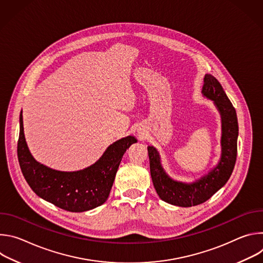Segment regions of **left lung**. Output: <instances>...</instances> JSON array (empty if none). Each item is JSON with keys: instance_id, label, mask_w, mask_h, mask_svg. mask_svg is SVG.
<instances>
[{"instance_id": "left-lung-1", "label": "left lung", "mask_w": 263, "mask_h": 263, "mask_svg": "<svg viewBox=\"0 0 263 263\" xmlns=\"http://www.w3.org/2000/svg\"><path fill=\"white\" fill-rule=\"evenodd\" d=\"M202 93L214 102L221 118V156L213 170L193 183L175 181L164 172L157 149L147 146L149 171L158 196L162 201L180 207L196 206L210 199L229 180L237 156L238 123L235 108L212 74H205Z\"/></svg>"}]
</instances>
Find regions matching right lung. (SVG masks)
Returning a JSON list of instances; mask_svg holds the SVG:
<instances>
[{"label":"right lung","mask_w":263,"mask_h":263,"mask_svg":"<svg viewBox=\"0 0 263 263\" xmlns=\"http://www.w3.org/2000/svg\"><path fill=\"white\" fill-rule=\"evenodd\" d=\"M136 141L131 135L117 140L107 147L96 163L84 170L55 171L37 162L31 155L21 112L17 157L27 183L37 196L66 211L83 212L106 202L123 155Z\"/></svg>","instance_id":"obj_1"}]
</instances>
